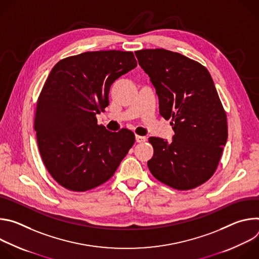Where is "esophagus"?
<instances>
[{"mask_svg": "<svg viewBox=\"0 0 259 259\" xmlns=\"http://www.w3.org/2000/svg\"><path fill=\"white\" fill-rule=\"evenodd\" d=\"M135 140H136V142H143V141L146 140V137L140 136V135H136L135 136Z\"/></svg>", "mask_w": 259, "mask_h": 259, "instance_id": "obj_1", "label": "esophagus"}]
</instances>
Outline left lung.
<instances>
[{
    "label": "left lung",
    "mask_w": 259,
    "mask_h": 259,
    "mask_svg": "<svg viewBox=\"0 0 259 259\" xmlns=\"http://www.w3.org/2000/svg\"><path fill=\"white\" fill-rule=\"evenodd\" d=\"M159 97L160 115L174 131L171 141L150 137L152 174L167 186L187 191L215 172L228 139L227 114L209 71L199 62L165 49L135 52Z\"/></svg>",
    "instance_id": "8db88e82"
}]
</instances>
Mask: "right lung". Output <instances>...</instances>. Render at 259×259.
<instances>
[{
    "mask_svg": "<svg viewBox=\"0 0 259 259\" xmlns=\"http://www.w3.org/2000/svg\"><path fill=\"white\" fill-rule=\"evenodd\" d=\"M137 66L133 52H85L57 62L36 103L34 130L42 160L63 188L85 192L114 175L135 141L110 132L96 115L108 105L116 80Z\"/></svg>",
    "mask_w": 259,
    "mask_h": 259,
    "instance_id": "right-lung-1",
    "label": "right lung"
}]
</instances>
